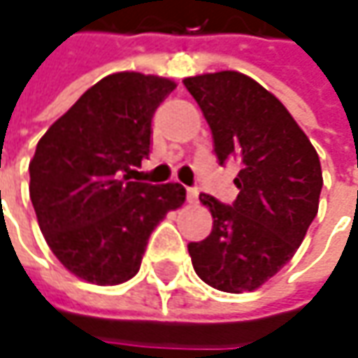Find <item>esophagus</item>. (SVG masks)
<instances>
[{"label": "esophagus", "instance_id": "34e87169", "mask_svg": "<svg viewBox=\"0 0 358 358\" xmlns=\"http://www.w3.org/2000/svg\"><path fill=\"white\" fill-rule=\"evenodd\" d=\"M197 199H199V191L193 189V187L187 189V201H189V203H197Z\"/></svg>", "mask_w": 358, "mask_h": 358}]
</instances>
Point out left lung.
<instances>
[{"label":"left lung","instance_id":"left-lung-1","mask_svg":"<svg viewBox=\"0 0 358 358\" xmlns=\"http://www.w3.org/2000/svg\"><path fill=\"white\" fill-rule=\"evenodd\" d=\"M183 83L211 127L219 165L241 167L231 205L199 195L213 229L187 245L193 268L219 291H253L291 261L317 217L321 161L285 105L251 77L219 71Z\"/></svg>","mask_w":358,"mask_h":358}]
</instances>
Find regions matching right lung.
I'll use <instances>...</instances> for the list:
<instances>
[{
  "instance_id": "obj_1",
  "label": "right lung",
  "mask_w": 358,
  "mask_h": 358,
  "mask_svg": "<svg viewBox=\"0 0 358 358\" xmlns=\"http://www.w3.org/2000/svg\"><path fill=\"white\" fill-rule=\"evenodd\" d=\"M173 90V81L155 76L103 77L35 147L29 197L39 229L79 279L129 281L153 229L185 201L179 183L129 181L151 153V119Z\"/></svg>"
}]
</instances>
